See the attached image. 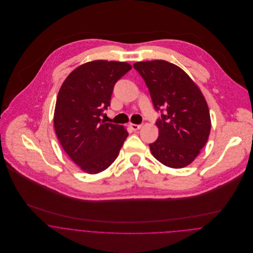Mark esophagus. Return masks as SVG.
Segmentation results:
<instances>
[{"instance_id": "34e87169", "label": "esophagus", "mask_w": 253, "mask_h": 253, "mask_svg": "<svg viewBox=\"0 0 253 253\" xmlns=\"http://www.w3.org/2000/svg\"><path fill=\"white\" fill-rule=\"evenodd\" d=\"M128 126H129L132 130H138V129L141 128L142 126H141V125H135V124H129Z\"/></svg>"}]
</instances>
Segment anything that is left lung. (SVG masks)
Masks as SVG:
<instances>
[{
  "mask_svg": "<svg viewBox=\"0 0 253 253\" xmlns=\"http://www.w3.org/2000/svg\"><path fill=\"white\" fill-rule=\"evenodd\" d=\"M134 69L149 88L156 111L166 109L157 121L158 139L149 144L163 165L182 169L190 165L208 142L211 121L200 87L177 65L166 60L136 62Z\"/></svg>",
  "mask_w": 253,
  "mask_h": 253,
  "instance_id": "left-lung-1",
  "label": "left lung"
}]
</instances>
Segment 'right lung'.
Masks as SVG:
<instances>
[{
  "label": "right lung",
  "mask_w": 253,
  "mask_h": 253,
  "mask_svg": "<svg viewBox=\"0 0 253 253\" xmlns=\"http://www.w3.org/2000/svg\"><path fill=\"white\" fill-rule=\"evenodd\" d=\"M130 69L126 62L89 61L73 70L59 89L54 130L66 154L86 173L108 169L128 135L123 126L100 116L110 106L115 84Z\"/></svg>",
  "instance_id": "add662e5"
}]
</instances>
